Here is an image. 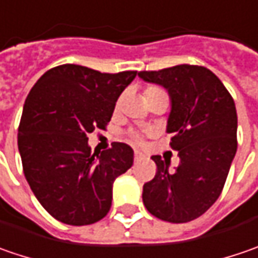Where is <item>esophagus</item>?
<instances>
[{"label": "esophagus", "instance_id": "obj_1", "mask_svg": "<svg viewBox=\"0 0 258 258\" xmlns=\"http://www.w3.org/2000/svg\"><path fill=\"white\" fill-rule=\"evenodd\" d=\"M141 159H143V154L141 153H139V151H136V154H134V162H140Z\"/></svg>", "mask_w": 258, "mask_h": 258}]
</instances>
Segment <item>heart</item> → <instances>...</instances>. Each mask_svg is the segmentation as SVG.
<instances>
[{"label": "heart", "instance_id": "obj_1", "mask_svg": "<svg viewBox=\"0 0 258 258\" xmlns=\"http://www.w3.org/2000/svg\"><path fill=\"white\" fill-rule=\"evenodd\" d=\"M159 92H163L160 88H157V86H149V88L146 89V92H144V96L154 95V94H159ZM130 140L133 141V143H139V141H140V137H139V136H131Z\"/></svg>", "mask_w": 258, "mask_h": 258}]
</instances>
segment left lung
<instances>
[{"instance_id":"1","label":"left lung","mask_w":258,"mask_h":258,"mask_svg":"<svg viewBox=\"0 0 258 258\" xmlns=\"http://www.w3.org/2000/svg\"><path fill=\"white\" fill-rule=\"evenodd\" d=\"M139 76L169 92L167 133H174L170 146L180 159L174 172H169L170 162L151 157L157 172L143 186L144 207L163 221L189 222L215 204L225 185L237 151L234 99L204 66L177 64Z\"/></svg>"}]
</instances>
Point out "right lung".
Wrapping results in <instances>:
<instances>
[{
  "instance_id": "obj_1",
  "label": "right lung",
  "mask_w": 258,
  "mask_h": 258,
  "mask_svg": "<svg viewBox=\"0 0 258 258\" xmlns=\"http://www.w3.org/2000/svg\"><path fill=\"white\" fill-rule=\"evenodd\" d=\"M136 75L60 64L27 95L18 127L24 176L41 207L63 224L89 225L104 218L114 180L133 166L128 144L112 143L92 154L88 134L105 130L118 96Z\"/></svg>"
}]
</instances>
